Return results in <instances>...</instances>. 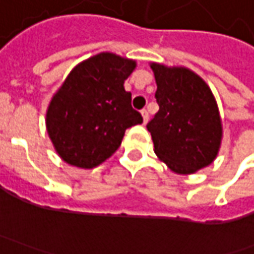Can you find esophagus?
<instances>
[{
  "label": "esophagus",
  "instance_id": "34e87169",
  "mask_svg": "<svg viewBox=\"0 0 254 254\" xmlns=\"http://www.w3.org/2000/svg\"><path fill=\"white\" fill-rule=\"evenodd\" d=\"M141 116H142V123H144V124H147V122H148V112H147L145 109H142L141 110Z\"/></svg>",
  "mask_w": 254,
  "mask_h": 254
}]
</instances>
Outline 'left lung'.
Listing matches in <instances>:
<instances>
[{
	"label": "left lung",
	"mask_w": 254,
	"mask_h": 254,
	"mask_svg": "<svg viewBox=\"0 0 254 254\" xmlns=\"http://www.w3.org/2000/svg\"><path fill=\"white\" fill-rule=\"evenodd\" d=\"M158 113L147 124L157 157L177 174H193L216 158L222 141L219 109L209 86L187 67L150 64Z\"/></svg>",
	"instance_id": "left-lung-1"
}]
</instances>
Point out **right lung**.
I'll return each mask as SVG.
<instances>
[{
  "label": "right lung",
  "instance_id": "add662e5",
  "mask_svg": "<svg viewBox=\"0 0 254 254\" xmlns=\"http://www.w3.org/2000/svg\"><path fill=\"white\" fill-rule=\"evenodd\" d=\"M135 62L102 52L74 66L46 112V130L64 162L90 170L112 157L128 127L141 124L124 80Z\"/></svg>",
  "mask_w": 254,
  "mask_h": 254
}]
</instances>
